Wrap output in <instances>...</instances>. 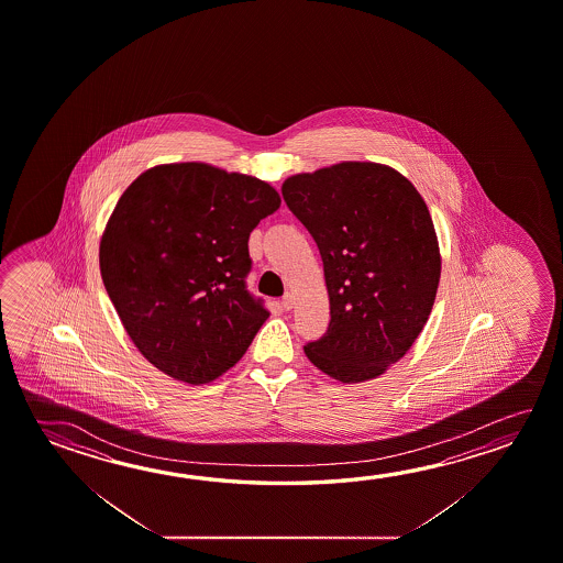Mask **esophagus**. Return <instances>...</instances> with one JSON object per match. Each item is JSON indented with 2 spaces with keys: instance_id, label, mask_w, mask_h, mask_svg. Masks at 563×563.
Returning a JSON list of instances; mask_svg holds the SVG:
<instances>
[{
  "instance_id": "34e87169",
  "label": "esophagus",
  "mask_w": 563,
  "mask_h": 563,
  "mask_svg": "<svg viewBox=\"0 0 563 563\" xmlns=\"http://www.w3.org/2000/svg\"><path fill=\"white\" fill-rule=\"evenodd\" d=\"M280 306H283V310H290V308H292V295L286 292V295L283 296V300H280Z\"/></svg>"
}]
</instances>
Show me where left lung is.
<instances>
[{
  "mask_svg": "<svg viewBox=\"0 0 563 563\" xmlns=\"http://www.w3.org/2000/svg\"><path fill=\"white\" fill-rule=\"evenodd\" d=\"M283 198L320 250L330 296L306 357L341 383L383 375L422 332L440 285L424 198L395 168L353 161L286 178Z\"/></svg>",
  "mask_w": 563,
  "mask_h": 563,
  "instance_id": "1",
  "label": "left lung"
}]
</instances>
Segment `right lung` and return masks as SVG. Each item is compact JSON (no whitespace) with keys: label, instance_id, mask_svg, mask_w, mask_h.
<instances>
[{"label":"right lung","instance_id":"add662e5","mask_svg":"<svg viewBox=\"0 0 563 563\" xmlns=\"http://www.w3.org/2000/svg\"><path fill=\"white\" fill-rule=\"evenodd\" d=\"M280 206L255 176L158 165L121 194L100 243L103 286L143 357L188 385L231 369L268 318L250 295V233Z\"/></svg>","mask_w":563,"mask_h":563}]
</instances>
